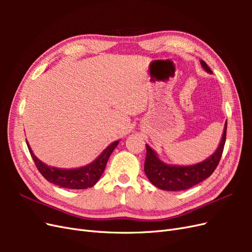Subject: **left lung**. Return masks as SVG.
I'll use <instances>...</instances> for the list:
<instances>
[{"label":"left lung","instance_id":"obj_1","mask_svg":"<svg viewBox=\"0 0 252 252\" xmlns=\"http://www.w3.org/2000/svg\"><path fill=\"white\" fill-rule=\"evenodd\" d=\"M203 69L212 73L210 68L203 60L200 61ZM227 122H225L224 130L217 150L204 161L192 165H170L163 162L157 152L146 144V159H145L144 171L148 180L157 188L167 191H180L186 190L199 184L205 179L209 178L217 168L220 162L226 141Z\"/></svg>","mask_w":252,"mask_h":252}]
</instances>
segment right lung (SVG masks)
<instances>
[{"label":"right lung","mask_w":252,"mask_h":252,"mask_svg":"<svg viewBox=\"0 0 252 252\" xmlns=\"http://www.w3.org/2000/svg\"><path fill=\"white\" fill-rule=\"evenodd\" d=\"M119 142L120 141H114L108 145L101 152V155L91 163L85 166L78 167V168L66 169L48 166L47 164L43 163L39 158L35 157L32 147L29 146L28 142L26 141L29 152L35 163L36 168L39 169L43 177L48 182L52 183V184L67 189H87L94 186L103 174L106 164L108 162V158L114 148L118 146Z\"/></svg>","instance_id":"1"}]
</instances>
